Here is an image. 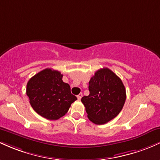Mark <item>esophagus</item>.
I'll return each instance as SVG.
<instances>
[{"mask_svg": "<svg viewBox=\"0 0 160 160\" xmlns=\"http://www.w3.org/2000/svg\"><path fill=\"white\" fill-rule=\"evenodd\" d=\"M82 93H80V94L77 96V98H78V100H80L81 99H82Z\"/></svg>", "mask_w": 160, "mask_h": 160, "instance_id": "esophagus-1", "label": "esophagus"}]
</instances>
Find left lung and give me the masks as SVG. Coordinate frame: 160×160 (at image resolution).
Instances as JSON below:
<instances>
[{
    "label": "left lung",
    "mask_w": 160,
    "mask_h": 160,
    "mask_svg": "<svg viewBox=\"0 0 160 160\" xmlns=\"http://www.w3.org/2000/svg\"><path fill=\"white\" fill-rule=\"evenodd\" d=\"M88 96L82 102L88 117L96 125H103L121 112L126 99L122 82L108 68L98 70L89 82Z\"/></svg>",
    "instance_id": "left-lung-1"
}]
</instances>
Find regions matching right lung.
Listing matches in <instances>:
<instances>
[{
    "label": "right lung",
    "instance_id": "right-lung-1",
    "mask_svg": "<svg viewBox=\"0 0 160 160\" xmlns=\"http://www.w3.org/2000/svg\"><path fill=\"white\" fill-rule=\"evenodd\" d=\"M62 78L59 71L45 69L32 77L27 83L26 94L32 107L47 119H60L77 100L71 94L70 86Z\"/></svg>",
    "mask_w": 160,
    "mask_h": 160
}]
</instances>
